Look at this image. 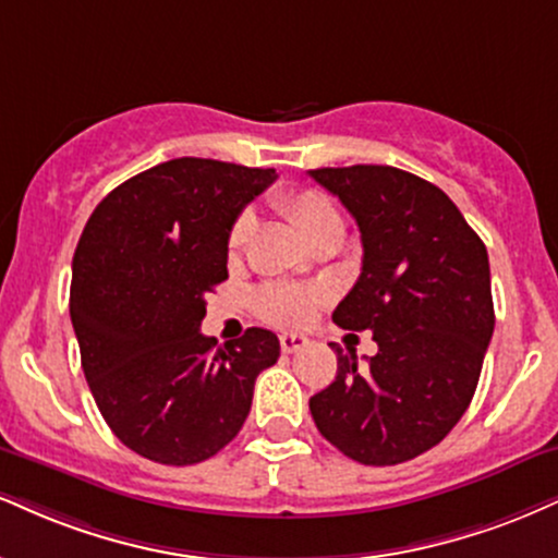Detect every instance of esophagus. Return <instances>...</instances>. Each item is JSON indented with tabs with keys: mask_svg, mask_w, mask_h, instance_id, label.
Segmentation results:
<instances>
[{
	"mask_svg": "<svg viewBox=\"0 0 558 558\" xmlns=\"http://www.w3.org/2000/svg\"><path fill=\"white\" fill-rule=\"evenodd\" d=\"M308 343L306 335H296V332H286L280 335V348H283V353H296L301 351Z\"/></svg>",
	"mask_w": 558,
	"mask_h": 558,
	"instance_id": "obj_1",
	"label": "esophagus"
}]
</instances>
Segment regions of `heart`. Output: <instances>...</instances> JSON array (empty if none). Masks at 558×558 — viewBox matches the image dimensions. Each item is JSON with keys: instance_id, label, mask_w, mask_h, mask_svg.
<instances>
[{"instance_id": "1", "label": "heart", "mask_w": 558, "mask_h": 558, "mask_svg": "<svg viewBox=\"0 0 558 558\" xmlns=\"http://www.w3.org/2000/svg\"><path fill=\"white\" fill-rule=\"evenodd\" d=\"M272 205L299 228L301 236L308 244H317L322 239L340 236L343 239L345 220L338 207L332 205L330 197L314 190H283L272 194ZM252 218L250 215H239V220L231 228L228 236V246L236 254L246 246L252 236ZM319 293L312 288L288 286V283H272L265 286L257 296V308L267 322L280 327H299L312 317V308L317 304Z\"/></svg>"}]
</instances>
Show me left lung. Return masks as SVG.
Returning a JSON list of instances; mask_svg holds the SVG:
<instances>
[{
  "label": "left lung",
  "mask_w": 558,
  "mask_h": 558,
  "mask_svg": "<svg viewBox=\"0 0 558 558\" xmlns=\"http://www.w3.org/2000/svg\"><path fill=\"white\" fill-rule=\"evenodd\" d=\"M353 215L361 275L332 319L372 330L379 351L338 353L330 387L308 400L330 445L361 465H398L439 445L471 405L494 335L488 254L458 205L392 166L314 169Z\"/></svg>",
  "instance_id": "8db88e82"
}]
</instances>
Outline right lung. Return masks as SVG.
Listing matches in <instances>:
<instances>
[{"label": "right lung", "mask_w": 558, "mask_h": 558, "mask_svg": "<svg viewBox=\"0 0 558 558\" xmlns=\"http://www.w3.org/2000/svg\"><path fill=\"white\" fill-rule=\"evenodd\" d=\"M272 181V169L173 158L119 184L85 223L70 288L83 372L117 439L147 460L218 454L278 361L262 327L226 345L199 332L205 296L228 278L231 228Z\"/></svg>", "instance_id": "obj_1"}]
</instances>
